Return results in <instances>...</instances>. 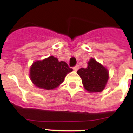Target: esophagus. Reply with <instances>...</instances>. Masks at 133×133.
Returning <instances> with one entry per match:
<instances>
[{
	"label": "esophagus",
	"instance_id": "esophagus-1",
	"mask_svg": "<svg viewBox=\"0 0 133 133\" xmlns=\"http://www.w3.org/2000/svg\"><path fill=\"white\" fill-rule=\"evenodd\" d=\"M79 66L77 65H76V66H75L74 68H73V70H74L75 71H77L78 70H79Z\"/></svg>",
	"mask_w": 133,
	"mask_h": 133
}]
</instances>
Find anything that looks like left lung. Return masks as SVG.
I'll return each instance as SVG.
<instances>
[{"label": "left lung", "instance_id": "obj_1", "mask_svg": "<svg viewBox=\"0 0 133 133\" xmlns=\"http://www.w3.org/2000/svg\"><path fill=\"white\" fill-rule=\"evenodd\" d=\"M77 74L82 79L84 88L90 93L102 92L109 79L107 68L93 58L88 61L87 68L79 69Z\"/></svg>", "mask_w": 133, "mask_h": 133}]
</instances>
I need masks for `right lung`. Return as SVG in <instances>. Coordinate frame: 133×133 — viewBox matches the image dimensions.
Wrapping results in <instances>:
<instances>
[{"label": "right lung", "instance_id": "1", "mask_svg": "<svg viewBox=\"0 0 133 133\" xmlns=\"http://www.w3.org/2000/svg\"><path fill=\"white\" fill-rule=\"evenodd\" d=\"M65 61L50 56L43 60L36 61L30 67V78L39 88L51 90L63 82L68 73L72 72Z\"/></svg>", "mask_w": 133, "mask_h": 133}]
</instances>
